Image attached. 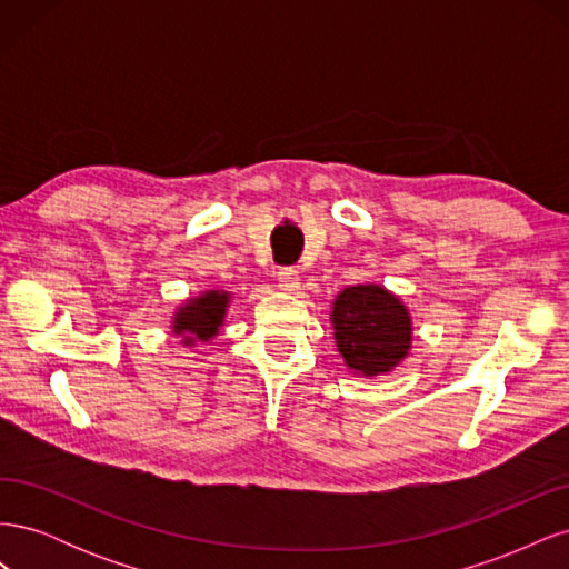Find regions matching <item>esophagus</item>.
<instances>
[{
    "mask_svg": "<svg viewBox=\"0 0 569 569\" xmlns=\"http://www.w3.org/2000/svg\"><path fill=\"white\" fill-rule=\"evenodd\" d=\"M278 282L284 291H297L299 289V270L297 268H282L278 272Z\"/></svg>",
    "mask_w": 569,
    "mask_h": 569,
    "instance_id": "obj_1",
    "label": "esophagus"
}]
</instances>
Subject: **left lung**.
<instances>
[{
    "mask_svg": "<svg viewBox=\"0 0 569 569\" xmlns=\"http://www.w3.org/2000/svg\"><path fill=\"white\" fill-rule=\"evenodd\" d=\"M332 327L343 363L366 377L399 366L412 339L408 308L380 284L343 289L332 306Z\"/></svg>",
    "mask_w": 569,
    "mask_h": 569,
    "instance_id": "left-lung-1",
    "label": "left lung"
}]
</instances>
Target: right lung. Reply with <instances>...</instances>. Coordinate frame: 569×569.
<instances>
[{
  "label": "right lung",
  "mask_w": 569,
  "mask_h": 569,
  "mask_svg": "<svg viewBox=\"0 0 569 569\" xmlns=\"http://www.w3.org/2000/svg\"><path fill=\"white\" fill-rule=\"evenodd\" d=\"M228 303V291H203L201 297L189 299L176 313L173 332L184 337L182 343H194L197 339L209 341L218 335V327L222 325V318H226Z\"/></svg>",
  "instance_id": "1"
}]
</instances>
